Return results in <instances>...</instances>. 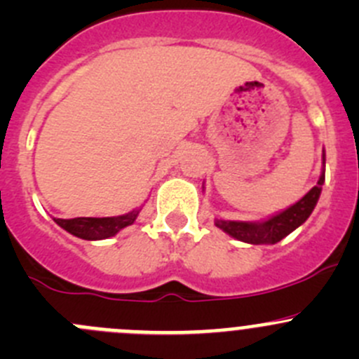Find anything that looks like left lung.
I'll return each mask as SVG.
<instances>
[{"instance_id": "8db88e82", "label": "left lung", "mask_w": 359, "mask_h": 359, "mask_svg": "<svg viewBox=\"0 0 359 359\" xmlns=\"http://www.w3.org/2000/svg\"><path fill=\"white\" fill-rule=\"evenodd\" d=\"M325 184V153H323V172L316 186L309 191L304 198L293 203L283 212L271 215L262 222H241V220H222L215 219V226L233 236L234 240L245 241L250 245H274L287 238L292 231L302 226L309 215L313 213L314 206L321 194V186Z\"/></svg>"}]
</instances>
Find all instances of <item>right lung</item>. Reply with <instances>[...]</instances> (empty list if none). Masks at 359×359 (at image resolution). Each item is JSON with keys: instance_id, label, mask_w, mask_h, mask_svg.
Segmentation results:
<instances>
[{"instance_id": "add662e5", "label": "right lung", "mask_w": 359, "mask_h": 359, "mask_svg": "<svg viewBox=\"0 0 359 359\" xmlns=\"http://www.w3.org/2000/svg\"><path fill=\"white\" fill-rule=\"evenodd\" d=\"M139 213L140 208H135L118 217H78V219H55V222L72 236L97 241L114 236L126 226H132Z\"/></svg>"}]
</instances>
